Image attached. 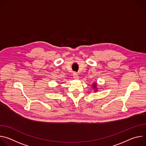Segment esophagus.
<instances>
[{
  "label": "esophagus",
  "instance_id": "obj_1",
  "mask_svg": "<svg viewBox=\"0 0 146 146\" xmlns=\"http://www.w3.org/2000/svg\"><path fill=\"white\" fill-rule=\"evenodd\" d=\"M73 78H74V79H78L79 77H78V74H77V73H73Z\"/></svg>",
  "mask_w": 146,
  "mask_h": 146
}]
</instances>
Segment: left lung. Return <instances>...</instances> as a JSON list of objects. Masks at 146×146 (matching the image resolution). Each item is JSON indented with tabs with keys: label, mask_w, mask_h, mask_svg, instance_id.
<instances>
[{
	"label": "left lung",
	"mask_w": 146,
	"mask_h": 146,
	"mask_svg": "<svg viewBox=\"0 0 146 146\" xmlns=\"http://www.w3.org/2000/svg\"><path fill=\"white\" fill-rule=\"evenodd\" d=\"M92 88H94L95 90V91H97V88H96V84H94L93 85H92Z\"/></svg>",
	"instance_id": "obj_1"
}]
</instances>
